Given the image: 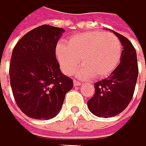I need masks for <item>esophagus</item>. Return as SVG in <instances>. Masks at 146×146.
I'll list each match as a JSON object with an SVG mask.
<instances>
[{
  "label": "esophagus",
  "instance_id": "34e87169",
  "mask_svg": "<svg viewBox=\"0 0 146 146\" xmlns=\"http://www.w3.org/2000/svg\"><path fill=\"white\" fill-rule=\"evenodd\" d=\"M81 82H80V81H77V80H74V86H81Z\"/></svg>",
  "mask_w": 146,
  "mask_h": 146
}]
</instances>
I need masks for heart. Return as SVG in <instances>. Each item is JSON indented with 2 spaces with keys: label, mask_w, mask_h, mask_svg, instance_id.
Returning a JSON list of instances; mask_svg holds the SVG:
<instances>
[{
  "label": "heart",
  "mask_w": 146,
  "mask_h": 146,
  "mask_svg": "<svg viewBox=\"0 0 146 146\" xmlns=\"http://www.w3.org/2000/svg\"><path fill=\"white\" fill-rule=\"evenodd\" d=\"M122 54L119 38L100 31L86 32L71 37L56 48V56L62 71L72 74L82 65L78 76L83 79L108 76L118 66Z\"/></svg>",
  "instance_id": "1"
}]
</instances>
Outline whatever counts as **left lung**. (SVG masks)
Here are the masks:
<instances>
[{"mask_svg":"<svg viewBox=\"0 0 146 146\" xmlns=\"http://www.w3.org/2000/svg\"><path fill=\"white\" fill-rule=\"evenodd\" d=\"M111 31L119 39L123 46L120 63L107 79L94 83L95 93L87 101L90 111L103 118L116 116L127 107L133 96L139 75L134 46L127 38Z\"/></svg>","mask_w":146,"mask_h":146,"instance_id":"8db88e82","label":"left lung"}]
</instances>
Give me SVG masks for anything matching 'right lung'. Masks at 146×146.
Wrapping results in <instances>:
<instances>
[{
	"instance_id": "obj_1",
	"label": "right lung",
	"mask_w": 146,
	"mask_h": 146,
	"mask_svg": "<svg viewBox=\"0 0 146 146\" xmlns=\"http://www.w3.org/2000/svg\"><path fill=\"white\" fill-rule=\"evenodd\" d=\"M61 27L41 25L15 45L9 66L10 85L21 111L35 119H50L62 108L72 79L63 74L56 60Z\"/></svg>"
}]
</instances>
